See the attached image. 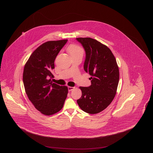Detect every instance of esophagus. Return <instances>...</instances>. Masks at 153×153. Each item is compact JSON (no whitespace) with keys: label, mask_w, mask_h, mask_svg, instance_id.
<instances>
[{"label":"esophagus","mask_w":153,"mask_h":153,"mask_svg":"<svg viewBox=\"0 0 153 153\" xmlns=\"http://www.w3.org/2000/svg\"><path fill=\"white\" fill-rule=\"evenodd\" d=\"M74 88H75V87H68V91H72Z\"/></svg>","instance_id":"obj_1"}]
</instances>
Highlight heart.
Segmentation results:
<instances>
[{
  "mask_svg": "<svg viewBox=\"0 0 153 153\" xmlns=\"http://www.w3.org/2000/svg\"><path fill=\"white\" fill-rule=\"evenodd\" d=\"M67 52L71 56L81 55L83 56L84 51L80 46L77 45H71L67 48Z\"/></svg>",
  "mask_w": 153,
  "mask_h": 153,
  "instance_id": "obj_1",
  "label": "heart"
}]
</instances>
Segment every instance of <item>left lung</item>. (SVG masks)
Instances as JSON below:
<instances>
[{"label":"left lung","instance_id":"8db88e82","mask_svg":"<svg viewBox=\"0 0 153 153\" xmlns=\"http://www.w3.org/2000/svg\"><path fill=\"white\" fill-rule=\"evenodd\" d=\"M86 52L84 70L91 76L89 87H80L77 100L81 109L95 114L105 109L114 100L120 78L119 68L112 52L106 45L91 38H77Z\"/></svg>","mask_w":153,"mask_h":153}]
</instances>
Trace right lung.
<instances>
[{
    "label": "right lung",
    "instance_id": "right-lung-1",
    "mask_svg": "<svg viewBox=\"0 0 153 153\" xmlns=\"http://www.w3.org/2000/svg\"><path fill=\"white\" fill-rule=\"evenodd\" d=\"M67 39L46 42L38 47L25 64L23 81L26 94L36 109L45 115L59 112L64 107L68 88L53 83L52 71L58 53Z\"/></svg>",
    "mask_w": 153,
    "mask_h": 153
}]
</instances>
